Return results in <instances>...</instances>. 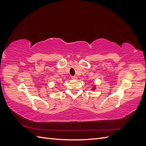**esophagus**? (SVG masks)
I'll use <instances>...</instances> for the list:
<instances>
[{
  "mask_svg": "<svg viewBox=\"0 0 146 146\" xmlns=\"http://www.w3.org/2000/svg\"><path fill=\"white\" fill-rule=\"evenodd\" d=\"M77 77L76 76H72V80H77Z\"/></svg>",
  "mask_w": 146,
  "mask_h": 146,
  "instance_id": "esophagus-1",
  "label": "esophagus"
}]
</instances>
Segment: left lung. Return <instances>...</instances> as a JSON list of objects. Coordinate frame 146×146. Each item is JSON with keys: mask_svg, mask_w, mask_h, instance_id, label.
<instances>
[{"mask_svg": "<svg viewBox=\"0 0 146 146\" xmlns=\"http://www.w3.org/2000/svg\"><path fill=\"white\" fill-rule=\"evenodd\" d=\"M96 85H94L93 86H92V90H96Z\"/></svg>", "mask_w": 146, "mask_h": 146, "instance_id": "obj_1", "label": "left lung"}]
</instances>
